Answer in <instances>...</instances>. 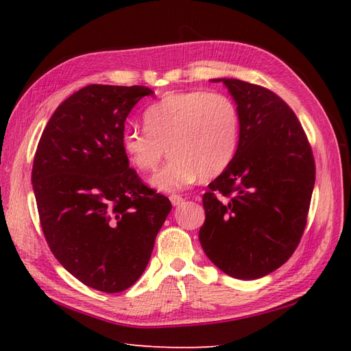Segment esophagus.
I'll list each match as a JSON object with an SVG mask.
<instances>
[{
	"label": "esophagus",
	"instance_id": "esophagus-1",
	"mask_svg": "<svg viewBox=\"0 0 351 351\" xmlns=\"http://www.w3.org/2000/svg\"><path fill=\"white\" fill-rule=\"evenodd\" d=\"M170 202H171V205H173V206H178V205H181L184 202V197L180 196V195H171L170 196Z\"/></svg>",
	"mask_w": 351,
	"mask_h": 351
}]
</instances>
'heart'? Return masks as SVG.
I'll list each match as a JSON object with an SVG mask.
<instances>
[{
    "label": "heart",
    "mask_w": 351,
    "mask_h": 351,
    "mask_svg": "<svg viewBox=\"0 0 351 351\" xmlns=\"http://www.w3.org/2000/svg\"><path fill=\"white\" fill-rule=\"evenodd\" d=\"M145 126H130L122 147L134 167L154 170L167 152L166 164L152 176L154 189L175 193L199 178L210 180L232 162L240 140V116L223 93L190 90L167 93L145 110Z\"/></svg>",
    "instance_id": "obj_1"
}]
</instances>
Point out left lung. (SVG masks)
Wrapping results in <instances>:
<instances>
[{
    "instance_id": "obj_1",
    "label": "left lung",
    "mask_w": 351,
    "mask_h": 351,
    "mask_svg": "<svg viewBox=\"0 0 351 351\" xmlns=\"http://www.w3.org/2000/svg\"><path fill=\"white\" fill-rule=\"evenodd\" d=\"M237 104L240 140L232 162L204 195L199 241L230 278H264L300 243L315 164L299 119L278 95L235 78H215Z\"/></svg>"
}]
</instances>
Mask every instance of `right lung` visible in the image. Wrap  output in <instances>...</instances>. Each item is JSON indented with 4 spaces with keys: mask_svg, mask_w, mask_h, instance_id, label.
<instances>
[{
    "mask_svg": "<svg viewBox=\"0 0 351 351\" xmlns=\"http://www.w3.org/2000/svg\"><path fill=\"white\" fill-rule=\"evenodd\" d=\"M145 86L90 84L51 116L34 155L32 184L43 235L66 270L102 293L143 274L170 200L147 189L122 147Z\"/></svg>",
    "mask_w": 351,
    "mask_h": 351,
    "instance_id": "1",
    "label": "right lung"
}]
</instances>
